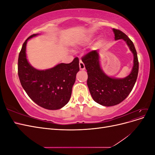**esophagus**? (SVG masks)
Instances as JSON below:
<instances>
[{"instance_id": "1", "label": "esophagus", "mask_w": 155, "mask_h": 155, "mask_svg": "<svg viewBox=\"0 0 155 155\" xmlns=\"http://www.w3.org/2000/svg\"><path fill=\"white\" fill-rule=\"evenodd\" d=\"M79 68H80V70H83L85 69V64H84V63L81 61H79Z\"/></svg>"}]
</instances>
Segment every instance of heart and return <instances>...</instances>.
I'll return each instance as SVG.
<instances>
[{
	"label": "heart",
	"instance_id": "obj_1",
	"mask_svg": "<svg viewBox=\"0 0 155 155\" xmlns=\"http://www.w3.org/2000/svg\"><path fill=\"white\" fill-rule=\"evenodd\" d=\"M91 40V36H88L86 37V38L84 39V40L83 41V43H87Z\"/></svg>",
	"mask_w": 155,
	"mask_h": 155
}]
</instances>
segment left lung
<instances>
[{
	"label": "left lung",
	"mask_w": 155,
	"mask_h": 155,
	"mask_svg": "<svg viewBox=\"0 0 155 155\" xmlns=\"http://www.w3.org/2000/svg\"><path fill=\"white\" fill-rule=\"evenodd\" d=\"M114 39H123L133 54V66L124 78H112L100 66L99 51L93 50L82 58L87 70V85L91 94L97 104L110 107L119 104L129 96L134 86L138 73V60L134 45L124 32L113 28Z\"/></svg>",
	"instance_id": "8db88e82"
}]
</instances>
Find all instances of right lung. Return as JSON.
Returning a JSON list of instances; mask_svg holds the SVG:
<instances>
[{"mask_svg": "<svg viewBox=\"0 0 155 155\" xmlns=\"http://www.w3.org/2000/svg\"><path fill=\"white\" fill-rule=\"evenodd\" d=\"M38 35H31L22 45L18 59V78L22 88L36 104L48 110L60 109L71 97L79 70V59L76 58L70 63H59L49 69H36L28 61L26 50L28 41Z\"/></svg>", "mask_w": 155, "mask_h": 155, "instance_id": "add662e5", "label": "right lung"}]
</instances>
